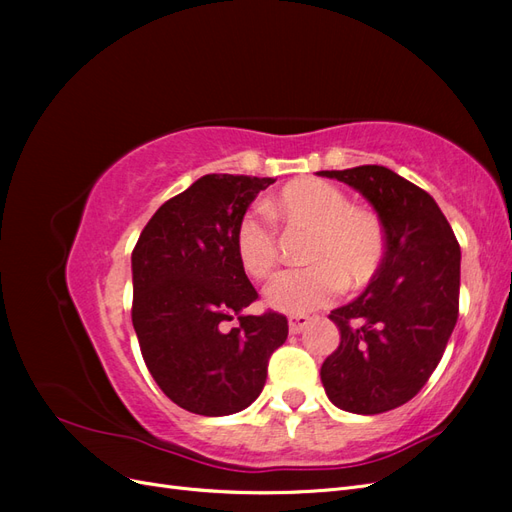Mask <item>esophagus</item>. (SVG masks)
Returning <instances> with one entry per match:
<instances>
[{
    "mask_svg": "<svg viewBox=\"0 0 512 512\" xmlns=\"http://www.w3.org/2000/svg\"><path fill=\"white\" fill-rule=\"evenodd\" d=\"M309 324V318L307 316H290L288 318V327H290V333H301L305 327Z\"/></svg>",
    "mask_w": 512,
    "mask_h": 512,
    "instance_id": "34e87169",
    "label": "esophagus"
}]
</instances>
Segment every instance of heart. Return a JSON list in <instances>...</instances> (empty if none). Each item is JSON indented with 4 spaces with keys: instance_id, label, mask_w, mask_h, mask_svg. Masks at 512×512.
Returning a JSON list of instances; mask_svg holds the SVG:
<instances>
[{
    "instance_id": "obj_1",
    "label": "heart",
    "mask_w": 512,
    "mask_h": 512,
    "mask_svg": "<svg viewBox=\"0 0 512 512\" xmlns=\"http://www.w3.org/2000/svg\"><path fill=\"white\" fill-rule=\"evenodd\" d=\"M267 211L288 224L312 228L303 269L275 277L265 303L280 314L305 316L329 305L339 288H359L376 275L384 258V230L371 211L350 207L337 185L305 177L286 183ZM241 269L252 280H267L277 265V237L262 211L245 213L235 232Z\"/></svg>"
}]
</instances>
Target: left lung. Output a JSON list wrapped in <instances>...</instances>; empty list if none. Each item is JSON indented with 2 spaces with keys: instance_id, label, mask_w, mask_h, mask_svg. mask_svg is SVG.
I'll return each instance as SVG.
<instances>
[{
  "instance_id": "left-lung-1",
  "label": "left lung",
  "mask_w": 512,
  "mask_h": 512,
  "mask_svg": "<svg viewBox=\"0 0 512 512\" xmlns=\"http://www.w3.org/2000/svg\"><path fill=\"white\" fill-rule=\"evenodd\" d=\"M376 209L384 258L352 303L333 309L339 346L320 380L337 408L380 414L404 406L438 367L459 316L461 250L438 203L391 168L320 170Z\"/></svg>"
}]
</instances>
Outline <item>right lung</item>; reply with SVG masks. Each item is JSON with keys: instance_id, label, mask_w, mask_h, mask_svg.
<instances>
[{"instance_id": "obj_1", "label": "right lung", "mask_w": 512, "mask_h": 512, "mask_svg": "<svg viewBox=\"0 0 512 512\" xmlns=\"http://www.w3.org/2000/svg\"><path fill=\"white\" fill-rule=\"evenodd\" d=\"M275 179L205 175L153 213L132 252V324L153 380L183 410H245L288 320L247 316L258 299L235 252L247 207Z\"/></svg>"}]
</instances>
